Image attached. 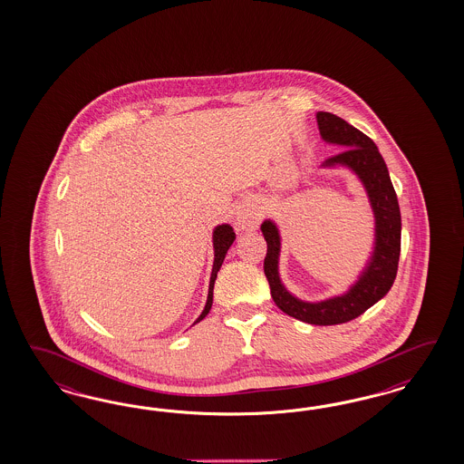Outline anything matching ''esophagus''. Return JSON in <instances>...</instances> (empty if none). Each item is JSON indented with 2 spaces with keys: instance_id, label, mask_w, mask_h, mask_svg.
Here are the masks:
<instances>
[{
  "instance_id": "34e87169",
  "label": "esophagus",
  "mask_w": 464,
  "mask_h": 464,
  "mask_svg": "<svg viewBox=\"0 0 464 464\" xmlns=\"http://www.w3.org/2000/svg\"><path fill=\"white\" fill-rule=\"evenodd\" d=\"M260 223V212L246 209L238 214V225L241 227H256Z\"/></svg>"
}]
</instances>
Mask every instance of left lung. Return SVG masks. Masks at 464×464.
Listing matches in <instances>:
<instances>
[{"label": "left lung", "instance_id": "left-lung-1", "mask_svg": "<svg viewBox=\"0 0 464 464\" xmlns=\"http://www.w3.org/2000/svg\"><path fill=\"white\" fill-rule=\"evenodd\" d=\"M316 122L324 140L345 146L343 151L330 156L324 165H347L361 177L365 185L376 216V248L372 260L361 281L347 295L316 304L303 303L289 295L281 284L277 272L281 239L276 225L266 221L262 225V233L267 241L264 272L267 276L270 295L277 308L304 324L326 326L347 324L361 316L365 309L376 304L392 289L401 250V214L388 167L374 140L335 113L318 112Z\"/></svg>", "mask_w": 464, "mask_h": 464}]
</instances>
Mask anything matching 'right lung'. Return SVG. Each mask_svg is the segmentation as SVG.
Returning <instances> with one entry per match:
<instances>
[{
    "instance_id": "add662e5",
    "label": "right lung",
    "mask_w": 464,
    "mask_h": 464,
    "mask_svg": "<svg viewBox=\"0 0 464 464\" xmlns=\"http://www.w3.org/2000/svg\"><path fill=\"white\" fill-rule=\"evenodd\" d=\"M214 266H212V274H211V284H209V295H208V303H206V308L202 311V314L197 318V322H200L202 318H206V314L209 313V309L212 306V291H214V282H216V277H218V272H219V268L223 266V262H225L226 252L229 250V246L233 245V241H235V231H233V227L231 226L223 225L218 226L216 229H214ZM196 322V324H197Z\"/></svg>"
}]
</instances>
